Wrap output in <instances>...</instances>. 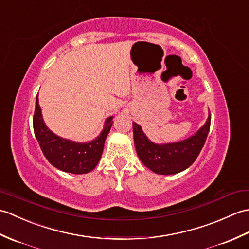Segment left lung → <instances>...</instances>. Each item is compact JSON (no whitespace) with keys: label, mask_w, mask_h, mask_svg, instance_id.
<instances>
[{"label":"left lung","mask_w":249,"mask_h":249,"mask_svg":"<svg viewBox=\"0 0 249 249\" xmlns=\"http://www.w3.org/2000/svg\"><path fill=\"white\" fill-rule=\"evenodd\" d=\"M210 123L209 111L206 123L194 135L178 142L158 144L149 140L142 127L134 122L132 131L138 157L156 174L173 175L180 173L197 158L209 134Z\"/></svg>","instance_id":"8db88e82"}]
</instances>
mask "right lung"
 <instances>
[{"instance_id":"obj_1","label":"right lung","mask_w":249,"mask_h":249,"mask_svg":"<svg viewBox=\"0 0 249 249\" xmlns=\"http://www.w3.org/2000/svg\"><path fill=\"white\" fill-rule=\"evenodd\" d=\"M112 119L113 117H108L105 120L103 130L93 140L85 143L69 140L55 135L45 125L37 95L33 119L34 132L44 157L52 165L71 174H86L94 169L102 157Z\"/></svg>"}]
</instances>
